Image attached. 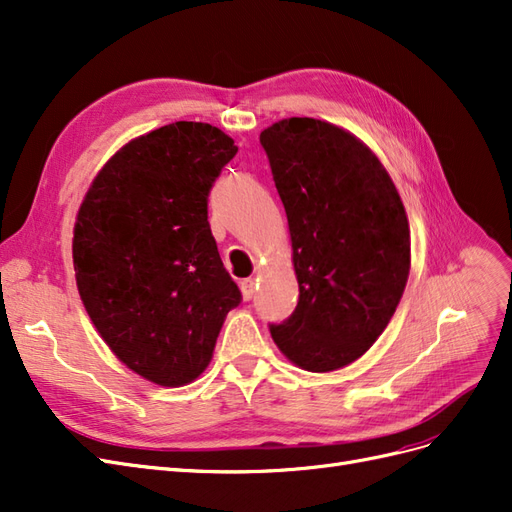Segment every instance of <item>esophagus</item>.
<instances>
[{
    "label": "esophagus",
    "instance_id": "1",
    "mask_svg": "<svg viewBox=\"0 0 512 512\" xmlns=\"http://www.w3.org/2000/svg\"><path fill=\"white\" fill-rule=\"evenodd\" d=\"M256 290H258V282L256 280H243L241 282V292H243V299L245 301H252Z\"/></svg>",
    "mask_w": 512,
    "mask_h": 512
}]
</instances>
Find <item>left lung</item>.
I'll return each instance as SVG.
<instances>
[{"label": "left lung", "instance_id": "obj_1", "mask_svg": "<svg viewBox=\"0 0 512 512\" xmlns=\"http://www.w3.org/2000/svg\"><path fill=\"white\" fill-rule=\"evenodd\" d=\"M280 194L299 303L273 342L307 371L363 356L393 318L410 273V226L393 179L350 132L290 117L260 132Z\"/></svg>", "mask_w": 512, "mask_h": 512}]
</instances>
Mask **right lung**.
I'll use <instances>...</instances> for the list:
<instances>
[{
    "label": "right lung",
    "mask_w": 512,
    "mask_h": 512,
    "mask_svg": "<svg viewBox=\"0 0 512 512\" xmlns=\"http://www.w3.org/2000/svg\"><path fill=\"white\" fill-rule=\"evenodd\" d=\"M237 145L175 121L104 164L76 215V286L104 342L138 376L183 386L203 374L241 290L222 265L207 198Z\"/></svg>",
    "instance_id": "obj_1"
}]
</instances>
